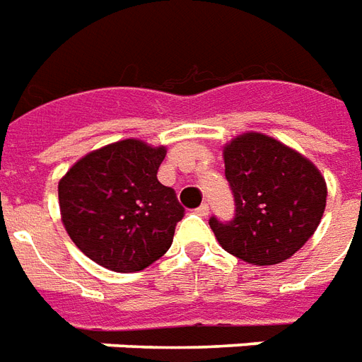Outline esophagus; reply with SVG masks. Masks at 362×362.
<instances>
[{
  "label": "esophagus",
  "mask_w": 362,
  "mask_h": 362,
  "mask_svg": "<svg viewBox=\"0 0 362 362\" xmlns=\"http://www.w3.org/2000/svg\"><path fill=\"white\" fill-rule=\"evenodd\" d=\"M209 211H211V209H209L207 203H202V205H199V207H197V215L207 216V215H209Z\"/></svg>",
  "instance_id": "34e87169"
}]
</instances>
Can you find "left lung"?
Returning <instances> with one entry per match:
<instances>
[{
  "mask_svg": "<svg viewBox=\"0 0 362 362\" xmlns=\"http://www.w3.org/2000/svg\"><path fill=\"white\" fill-rule=\"evenodd\" d=\"M224 174L234 218L209 221L224 251L267 267L290 259L315 234L328 192L301 153L264 134H242L224 147Z\"/></svg>",
  "mask_w": 362,
  "mask_h": 362,
  "instance_id": "left-lung-1",
  "label": "left lung"
}]
</instances>
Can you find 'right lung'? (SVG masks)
<instances>
[{"label": "right lung", "instance_id": "right-lung-1", "mask_svg": "<svg viewBox=\"0 0 362 362\" xmlns=\"http://www.w3.org/2000/svg\"><path fill=\"white\" fill-rule=\"evenodd\" d=\"M167 149L122 140L74 163L59 182V207L74 245L115 272H138L170 247L184 216L157 180Z\"/></svg>", "mask_w": 362, "mask_h": 362}]
</instances>
